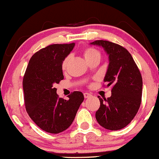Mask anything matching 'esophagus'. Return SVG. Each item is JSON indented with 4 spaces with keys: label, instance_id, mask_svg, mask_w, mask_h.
I'll return each instance as SVG.
<instances>
[{
    "label": "esophagus",
    "instance_id": "esophagus-1",
    "mask_svg": "<svg viewBox=\"0 0 159 159\" xmlns=\"http://www.w3.org/2000/svg\"><path fill=\"white\" fill-rule=\"evenodd\" d=\"M84 96L85 98H90V96H92V95L90 93H84Z\"/></svg>",
    "mask_w": 159,
    "mask_h": 159
}]
</instances>
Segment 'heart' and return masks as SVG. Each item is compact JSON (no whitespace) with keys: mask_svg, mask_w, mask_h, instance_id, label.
<instances>
[{"mask_svg":"<svg viewBox=\"0 0 159 159\" xmlns=\"http://www.w3.org/2000/svg\"><path fill=\"white\" fill-rule=\"evenodd\" d=\"M84 58L86 61H90V60L95 59V58H98L100 59V57H101V54L98 52L97 49L92 48V47H88V48H86L84 51ZM69 58L70 57L68 56L63 60V63H62V69L63 70H65L66 69L67 64H68V62L69 61Z\"/></svg>","mask_w":159,"mask_h":159,"instance_id":"b5f03b06","label":"heart"}]
</instances>
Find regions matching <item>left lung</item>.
I'll list each match as a JSON object with an SVG mask.
<instances>
[{
  "label": "left lung",
  "mask_w": 159,
  "mask_h": 159,
  "mask_svg": "<svg viewBox=\"0 0 159 159\" xmlns=\"http://www.w3.org/2000/svg\"><path fill=\"white\" fill-rule=\"evenodd\" d=\"M90 45L102 47L108 55L109 64L104 82L112 86L111 96L102 98L96 112V119L101 126L111 131L123 129L131 123L141 102L143 81L133 57L121 45L96 40Z\"/></svg>",
  "instance_id": "1"
}]
</instances>
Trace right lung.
I'll list each match as a JSON object with an SVG mask.
<instances>
[{"label":"right lung","mask_w":159,"mask_h":159,"mask_svg":"<svg viewBox=\"0 0 159 159\" xmlns=\"http://www.w3.org/2000/svg\"><path fill=\"white\" fill-rule=\"evenodd\" d=\"M75 43L50 45L30 58L23 78L25 108L31 120L43 131L58 134L72 123L84 95L75 91L65 100L58 97L55 84L63 79L62 63Z\"/></svg>","instance_id":"obj_1"}]
</instances>
